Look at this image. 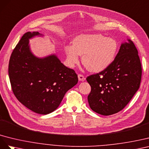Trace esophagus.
<instances>
[{"label":"esophagus","instance_id":"esophagus-1","mask_svg":"<svg viewBox=\"0 0 149 149\" xmlns=\"http://www.w3.org/2000/svg\"><path fill=\"white\" fill-rule=\"evenodd\" d=\"M78 79H79V81H84V80H85L84 76L82 75H81V74H79V75H78Z\"/></svg>","mask_w":149,"mask_h":149}]
</instances>
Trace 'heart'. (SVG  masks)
Segmentation results:
<instances>
[{
	"label": "heart",
	"mask_w": 149,
	"mask_h": 149,
	"mask_svg": "<svg viewBox=\"0 0 149 149\" xmlns=\"http://www.w3.org/2000/svg\"><path fill=\"white\" fill-rule=\"evenodd\" d=\"M118 49L117 42L113 38L106 37L100 33L82 34L75 37L72 45L64 47L67 61L73 67L79 62L92 72H100L111 65Z\"/></svg>",
	"instance_id": "heart-1"
}]
</instances>
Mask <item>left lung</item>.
Segmentation results:
<instances>
[{
  "label": "left lung",
  "mask_w": 149,
  "mask_h": 149,
  "mask_svg": "<svg viewBox=\"0 0 149 149\" xmlns=\"http://www.w3.org/2000/svg\"><path fill=\"white\" fill-rule=\"evenodd\" d=\"M141 61L134 42L127 39L111 65L86 79L91 87L88 95L91 109L110 116L124 109L138 91L141 81Z\"/></svg>",
  "instance_id": "8db88e82"
}]
</instances>
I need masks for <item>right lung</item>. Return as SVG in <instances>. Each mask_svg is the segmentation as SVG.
<instances>
[{
    "instance_id": "1",
    "label": "right lung",
    "mask_w": 149,
    "mask_h": 149,
    "mask_svg": "<svg viewBox=\"0 0 149 149\" xmlns=\"http://www.w3.org/2000/svg\"><path fill=\"white\" fill-rule=\"evenodd\" d=\"M43 36L39 32L24 33L11 54L8 75L20 102L33 112L46 115L58 108L65 93L77 84L78 77L56 54L39 57L33 54L29 40Z\"/></svg>"
}]
</instances>
